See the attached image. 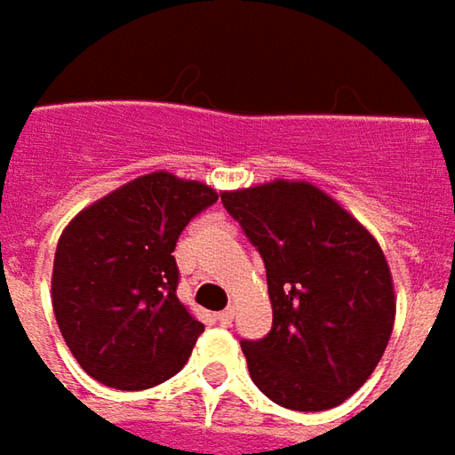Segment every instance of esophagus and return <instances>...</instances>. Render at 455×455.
I'll return each instance as SVG.
<instances>
[{
  "mask_svg": "<svg viewBox=\"0 0 455 455\" xmlns=\"http://www.w3.org/2000/svg\"><path fill=\"white\" fill-rule=\"evenodd\" d=\"M233 319H235V311H233V308H225V311H220L218 314V322L222 323V326H230Z\"/></svg>",
  "mask_w": 455,
  "mask_h": 455,
  "instance_id": "obj_1",
  "label": "esophagus"
}]
</instances>
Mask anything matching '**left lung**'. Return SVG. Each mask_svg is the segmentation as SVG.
I'll use <instances>...</instances> for the list:
<instances>
[{
  "label": "left lung",
  "instance_id": "1",
  "mask_svg": "<svg viewBox=\"0 0 455 455\" xmlns=\"http://www.w3.org/2000/svg\"><path fill=\"white\" fill-rule=\"evenodd\" d=\"M266 263L271 331L243 341L258 390L281 408L341 405L375 372L395 326V283L375 235L304 180L222 192Z\"/></svg>",
  "mask_w": 455,
  "mask_h": 455
}]
</instances>
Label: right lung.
I'll list each match as a JSON object with an SVG mask.
<instances>
[{
	"label": "right lung",
	"mask_w": 455,
	"mask_h": 455,
	"mask_svg": "<svg viewBox=\"0 0 455 455\" xmlns=\"http://www.w3.org/2000/svg\"><path fill=\"white\" fill-rule=\"evenodd\" d=\"M218 202L204 182L151 172L68 222L52 263V311L88 375L116 390L174 377L204 331L177 299L174 245Z\"/></svg>",
	"instance_id": "right-lung-1"
}]
</instances>
